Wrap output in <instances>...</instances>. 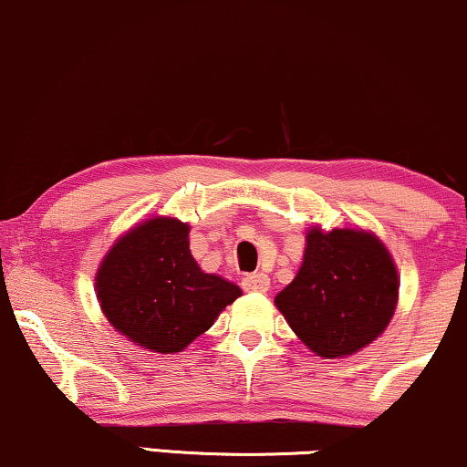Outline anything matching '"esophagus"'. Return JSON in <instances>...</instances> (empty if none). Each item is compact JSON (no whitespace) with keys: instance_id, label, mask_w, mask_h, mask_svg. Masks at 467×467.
I'll list each match as a JSON object with an SVG mask.
<instances>
[{"instance_id":"esophagus-1","label":"esophagus","mask_w":467,"mask_h":467,"mask_svg":"<svg viewBox=\"0 0 467 467\" xmlns=\"http://www.w3.org/2000/svg\"><path fill=\"white\" fill-rule=\"evenodd\" d=\"M242 287H244V292L264 294V292H268L270 278L262 275V272H257V275H246L244 278H242Z\"/></svg>"}]
</instances>
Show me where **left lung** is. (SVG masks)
Wrapping results in <instances>:
<instances>
[{
	"label": "left lung",
	"mask_w": 467,
	"mask_h": 467,
	"mask_svg": "<svg viewBox=\"0 0 467 467\" xmlns=\"http://www.w3.org/2000/svg\"><path fill=\"white\" fill-rule=\"evenodd\" d=\"M397 296V268L373 234L311 229L305 262L275 302L306 348L341 358L384 332Z\"/></svg>",
	"instance_id": "8db88e82"
}]
</instances>
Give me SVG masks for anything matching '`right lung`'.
I'll return each mask as SVG.
<instances>
[{"mask_svg": "<svg viewBox=\"0 0 467 467\" xmlns=\"http://www.w3.org/2000/svg\"><path fill=\"white\" fill-rule=\"evenodd\" d=\"M96 292L115 330L161 354L184 349L242 294L199 268L186 223L159 216L115 242L96 275Z\"/></svg>", "mask_w": 467, "mask_h": 467, "instance_id": "1", "label": "right lung"}]
</instances>
